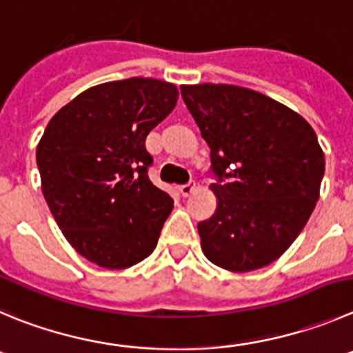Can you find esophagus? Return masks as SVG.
<instances>
[{
    "instance_id": "esophagus-1",
    "label": "esophagus",
    "mask_w": 353,
    "mask_h": 353,
    "mask_svg": "<svg viewBox=\"0 0 353 353\" xmlns=\"http://www.w3.org/2000/svg\"><path fill=\"white\" fill-rule=\"evenodd\" d=\"M196 190V184L195 183H188V184H183V186H179V193L183 196H190L193 192Z\"/></svg>"
}]
</instances>
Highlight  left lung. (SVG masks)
Returning a JSON list of instances; mask_svg holds the SVG:
<instances>
[{
  "mask_svg": "<svg viewBox=\"0 0 353 353\" xmlns=\"http://www.w3.org/2000/svg\"><path fill=\"white\" fill-rule=\"evenodd\" d=\"M210 148L216 212L199 223L202 251L233 273L265 268L288 251L321 195L325 158L299 113L251 88L181 85ZM223 179L226 183H221Z\"/></svg>",
  "mask_w": 353,
  "mask_h": 353,
  "instance_id": "obj_1",
  "label": "left lung"
}]
</instances>
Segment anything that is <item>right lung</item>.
<instances>
[{"mask_svg": "<svg viewBox=\"0 0 353 353\" xmlns=\"http://www.w3.org/2000/svg\"><path fill=\"white\" fill-rule=\"evenodd\" d=\"M177 97L157 78L108 81L68 102L43 132V196L72 249L97 266L130 268L157 247L174 200L148 177L144 143Z\"/></svg>", "mask_w": 353, "mask_h": 353, "instance_id": "add662e5", "label": "right lung"}]
</instances>
